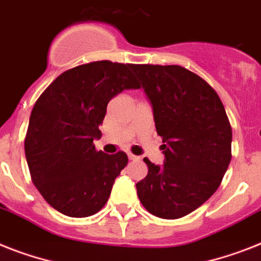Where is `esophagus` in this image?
Segmentation results:
<instances>
[{"label":"esophagus","mask_w":261,"mask_h":261,"mask_svg":"<svg viewBox=\"0 0 261 261\" xmlns=\"http://www.w3.org/2000/svg\"><path fill=\"white\" fill-rule=\"evenodd\" d=\"M128 159L129 160H139V157L135 156V154H132V153H128Z\"/></svg>","instance_id":"esophagus-1"}]
</instances>
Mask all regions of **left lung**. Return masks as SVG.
<instances>
[{"mask_svg": "<svg viewBox=\"0 0 261 261\" xmlns=\"http://www.w3.org/2000/svg\"><path fill=\"white\" fill-rule=\"evenodd\" d=\"M163 137L164 165L144 159L148 174L136 184L145 210L178 219L197 210L219 188L231 163L232 129L217 93L178 65H130Z\"/></svg>", "mask_w": 261, "mask_h": 261, "instance_id": "obj_1", "label": "left lung"}]
</instances>
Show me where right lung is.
Wrapping results in <instances>:
<instances>
[{
	"instance_id": "1",
	"label": "right lung",
	"mask_w": 261,
	"mask_h": 261,
	"mask_svg": "<svg viewBox=\"0 0 261 261\" xmlns=\"http://www.w3.org/2000/svg\"><path fill=\"white\" fill-rule=\"evenodd\" d=\"M130 64L94 61L57 77L34 104L25 154L38 192L56 211L88 217L107 204L128 164L124 152H97L108 102L125 89H139Z\"/></svg>"
}]
</instances>
